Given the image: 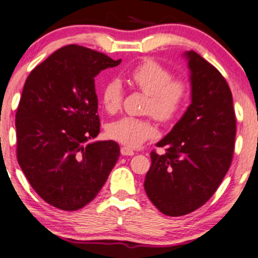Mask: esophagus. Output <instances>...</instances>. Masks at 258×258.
Returning a JSON list of instances; mask_svg holds the SVG:
<instances>
[{
  "mask_svg": "<svg viewBox=\"0 0 258 258\" xmlns=\"http://www.w3.org/2000/svg\"><path fill=\"white\" fill-rule=\"evenodd\" d=\"M120 153L121 155H128V157H132V155H134V151L131 150V148L127 146H122L120 148Z\"/></svg>",
  "mask_w": 258,
  "mask_h": 258,
  "instance_id": "obj_1",
  "label": "esophagus"
}]
</instances>
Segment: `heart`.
I'll return each mask as SVG.
<instances>
[{"instance_id": "b5f03b06", "label": "heart", "mask_w": 258, "mask_h": 258, "mask_svg": "<svg viewBox=\"0 0 258 258\" xmlns=\"http://www.w3.org/2000/svg\"><path fill=\"white\" fill-rule=\"evenodd\" d=\"M128 82L150 96L146 111L160 121H169L179 113L187 99L188 88L182 79H174L173 74L159 61L147 58L128 72ZM104 110L115 113L121 106L122 88L117 79L105 83L100 91ZM112 139L127 146H139L157 136V127L150 119L124 117L107 126Z\"/></svg>"}]
</instances>
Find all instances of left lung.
<instances>
[{
  "label": "left lung",
  "mask_w": 258,
  "mask_h": 258,
  "mask_svg": "<svg viewBox=\"0 0 258 258\" xmlns=\"http://www.w3.org/2000/svg\"><path fill=\"white\" fill-rule=\"evenodd\" d=\"M190 70L191 103L172 131L151 152L145 190L162 214L182 216L215 193L234 154L236 119L229 85L215 67L193 50L184 52Z\"/></svg>",
  "instance_id": "left-lung-1"
}]
</instances>
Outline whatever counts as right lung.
I'll use <instances>...</instances> for the list:
<instances>
[{
  "label": "right lung",
  "mask_w": 258,
  "mask_h": 258,
  "mask_svg": "<svg viewBox=\"0 0 258 258\" xmlns=\"http://www.w3.org/2000/svg\"><path fill=\"white\" fill-rule=\"evenodd\" d=\"M81 45L58 49L28 76L16 112L17 161L45 202L78 210L106 182L120 148L99 134L94 77L120 64Z\"/></svg>",
  "instance_id": "obj_1"
}]
</instances>
